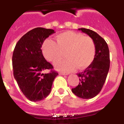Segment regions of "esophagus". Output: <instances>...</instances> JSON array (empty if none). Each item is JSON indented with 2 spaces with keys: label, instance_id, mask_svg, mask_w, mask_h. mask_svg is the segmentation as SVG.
Wrapping results in <instances>:
<instances>
[{
  "label": "esophagus",
  "instance_id": "1",
  "mask_svg": "<svg viewBox=\"0 0 124 124\" xmlns=\"http://www.w3.org/2000/svg\"><path fill=\"white\" fill-rule=\"evenodd\" d=\"M60 74H61V75H66L67 74H66V73H62V72H60Z\"/></svg>",
  "mask_w": 124,
  "mask_h": 124
}]
</instances>
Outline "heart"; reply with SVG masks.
Masks as SVG:
<instances>
[{"instance_id": "1", "label": "heart", "mask_w": 124, "mask_h": 124, "mask_svg": "<svg viewBox=\"0 0 124 124\" xmlns=\"http://www.w3.org/2000/svg\"><path fill=\"white\" fill-rule=\"evenodd\" d=\"M56 41V43L46 39L42 45V50L45 58L53 63L60 60L66 52L67 58L54 64L60 71L70 72L76 67L84 70L94 61L96 46L91 37L81 33L68 31L58 35Z\"/></svg>"}]
</instances>
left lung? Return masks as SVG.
<instances>
[{
    "label": "left lung",
    "mask_w": 124,
    "mask_h": 124,
    "mask_svg": "<svg viewBox=\"0 0 124 124\" xmlns=\"http://www.w3.org/2000/svg\"><path fill=\"white\" fill-rule=\"evenodd\" d=\"M78 30L93 39L96 46V54L93 63L84 71L77 74L79 83L72 89V92L82 99H91L100 93L106 81L110 67L109 47L104 39L95 31L84 28Z\"/></svg>",
    "instance_id": "1"
}]
</instances>
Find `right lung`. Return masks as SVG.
<instances>
[{"label": "right lung", "instance_id": "right-lung-1", "mask_svg": "<svg viewBox=\"0 0 124 124\" xmlns=\"http://www.w3.org/2000/svg\"><path fill=\"white\" fill-rule=\"evenodd\" d=\"M54 30L38 27L22 37L12 56L14 76L22 93L31 101H40L48 96L53 82L58 73L45 59L41 50L46 38ZM48 69L50 73H45Z\"/></svg>", "mask_w": 124, "mask_h": 124}]
</instances>
